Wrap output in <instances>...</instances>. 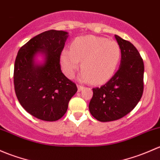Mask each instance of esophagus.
<instances>
[{
	"label": "esophagus",
	"instance_id": "1",
	"mask_svg": "<svg viewBox=\"0 0 160 160\" xmlns=\"http://www.w3.org/2000/svg\"><path fill=\"white\" fill-rule=\"evenodd\" d=\"M78 92H81L82 91V90H83L84 89V87L83 86H82V85H78Z\"/></svg>",
	"mask_w": 160,
	"mask_h": 160
}]
</instances>
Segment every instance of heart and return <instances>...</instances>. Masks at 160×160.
Wrapping results in <instances>:
<instances>
[{
	"label": "heart",
	"instance_id": "1",
	"mask_svg": "<svg viewBox=\"0 0 160 160\" xmlns=\"http://www.w3.org/2000/svg\"><path fill=\"white\" fill-rule=\"evenodd\" d=\"M121 58V48L115 41L87 35L75 39L70 51L61 53V66L64 73L72 78L79 67L80 81L100 85L108 81L116 72Z\"/></svg>",
	"mask_w": 160,
	"mask_h": 160
}]
</instances>
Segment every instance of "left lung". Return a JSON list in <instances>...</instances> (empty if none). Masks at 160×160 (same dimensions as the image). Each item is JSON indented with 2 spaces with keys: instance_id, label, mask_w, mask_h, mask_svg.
Listing matches in <instances>:
<instances>
[{
  "instance_id": "left-lung-1",
  "label": "left lung",
  "mask_w": 160,
  "mask_h": 160,
  "mask_svg": "<svg viewBox=\"0 0 160 160\" xmlns=\"http://www.w3.org/2000/svg\"><path fill=\"white\" fill-rule=\"evenodd\" d=\"M121 48L118 70L100 88H92L88 108L100 122L119 119L129 113L141 99L143 92L144 64L140 54L131 42L115 35Z\"/></svg>"
}]
</instances>
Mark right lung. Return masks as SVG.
Returning a JSON list of instances; mask_svg holds the SVG:
<instances>
[{
    "label": "right lung",
    "instance_id": "obj_1",
    "mask_svg": "<svg viewBox=\"0 0 160 160\" xmlns=\"http://www.w3.org/2000/svg\"><path fill=\"white\" fill-rule=\"evenodd\" d=\"M68 34L50 30L38 34L20 48L14 62V91L20 104L44 121L62 118L78 90L61 70L60 55ZM38 53L44 55L43 63L35 62Z\"/></svg>",
    "mask_w": 160,
    "mask_h": 160
}]
</instances>
